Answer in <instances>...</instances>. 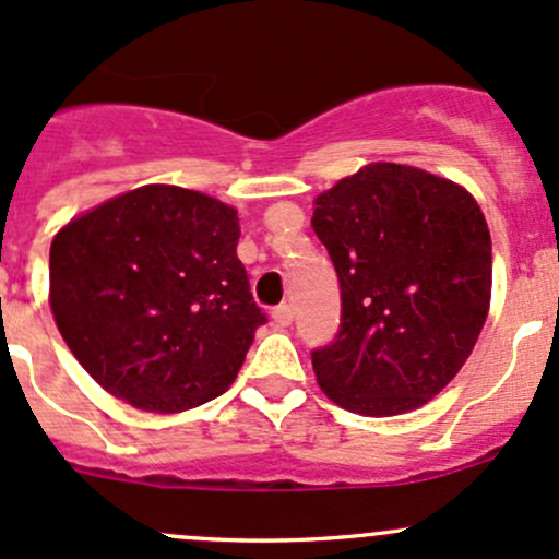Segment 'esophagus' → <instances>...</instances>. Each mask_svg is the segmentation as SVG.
Instances as JSON below:
<instances>
[{"label": "esophagus", "instance_id": "esophagus-1", "mask_svg": "<svg viewBox=\"0 0 559 559\" xmlns=\"http://www.w3.org/2000/svg\"><path fill=\"white\" fill-rule=\"evenodd\" d=\"M292 319H295V308L292 306H278V308H273V321L278 326H289L292 324Z\"/></svg>", "mask_w": 559, "mask_h": 559}]
</instances>
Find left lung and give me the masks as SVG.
Listing matches in <instances>:
<instances>
[{
  "mask_svg": "<svg viewBox=\"0 0 559 559\" xmlns=\"http://www.w3.org/2000/svg\"><path fill=\"white\" fill-rule=\"evenodd\" d=\"M341 281V332L311 354L321 392L362 416L430 403L471 357L492 297V240L465 186L370 162L313 200Z\"/></svg>",
  "mask_w": 559,
  "mask_h": 559,
  "instance_id": "obj_1",
  "label": "left lung"
}]
</instances>
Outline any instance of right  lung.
<instances>
[{
    "instance_id": "right-lung-1",
    "label": "right lung",
    "mask_w": 559,
    "mask_h": 559,
    "mask_svg": "<svg viewBox=\"0 0 559 559\" xmlns=\"http://www.w3.org/2000/svg\"><path fill=\"white\" fill-rule=\"evenodd\" d=\"M238 240L233 205L170 183L70 218L50 243L48 302L86 373L156 414L227 392L264 324Z\"/></svg>"
}]
</instances>
